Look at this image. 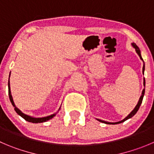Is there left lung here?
<instances>
[{"mask_svg": "<svg viewBox=\"0 0 154 154\" xmlns=\"http://www.w3.org/2000/svg\"><path fill=\"white\" fill-rule=\"evenodd\" d=\"M131 46H132L133 48L135 49L136 53L138 54V56H139V57H140V59L143 61V63H144V65H143V74H144V69H145V66H144V60H143V59H142V57H141V54H140V49H139L138 47L136 45L135 43H131ZM144 86H145V79H144ZM144 92H145V89H143V91H142V93H141V96H140V98H139V100H138V102H137V105L135 106V107L134 108V109H133V110L131 111V112H130V113L128 114V115L127 116L125 119H123L121 120V121H119V122H106V121H104V120L99 119H96L98 120L99 122H103V123H105V124H109V125H116V124H119V123H122V122H125V121H126L127 119H130V118H131L132 116H134L136 114V112H137V110H138V109L140 108V104H141V103H142V100H143V97H144Z\"/></svg>", "mask_w": 154, "mask_h": 154, "instance_id": "8db88e82", "label": "left lung"}]
</instances>
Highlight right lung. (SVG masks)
<instances>
[{
  "instance_id": "1",
  "label": "right lung",
  "mask_w": 154,
  "mask_h": 154,
  "mask_svg": "<svg viewBox=\"0 0 154 154\" xmlns=\"http://www.w3.org/2000/svg\"><path fill=\"white\" fill-rule=\"evenodd\" d=\"M8 93H9V97H10V102H11V103H12L13 106L14 107V110L17 112V113L18 114V115H20V116L23 117V118L25 120H26L27 122H32V123H41V122H47V121H48V120H50V119H51L52 118H54V117L56 116V114L58 112V111L60 109V107L57 112H55V113H54V114H52V115H50V116H45V117H38V118H36V117H32V116H31L26 115V114L23 113V112H22L20 109H18V108L16 106L15 103H14V100H13V97H12V95H11V91H10V76H9V81H8Z\"/></svg>"
}]
</instances>
